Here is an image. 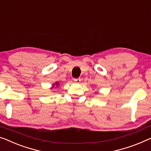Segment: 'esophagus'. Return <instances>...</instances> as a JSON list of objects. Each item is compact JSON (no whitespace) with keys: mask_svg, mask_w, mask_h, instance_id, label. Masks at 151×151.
I'll return each instance as SVG.
<instances>
[{"mask_svg":"<svg viewBox=\"0 0 151 151\" xmlns=\"http://www.w3.org/2000/svg\"><path fill=\"white\" fill-rule=\"evenodd\" d=\"M73 81H74V82L76 83H79L80 81H81V78H74Z\"/></svg>","mask_w":151,"mask_h":151,"instance_id":"34e87169","label":"esophagus"}]
</instances>
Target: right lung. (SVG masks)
<instances>
[{"mask_svg":"<svg viewBox=\"0 0 151 151\" xmlns=\"http://www.w3.org/2000/svg\"><path fill=\"white\" fill-rule=\"evenodd\" d=\"M55 86H56V87H58V86H59V82H58V81H57V82H55V83H53V85H52V87H51V89H53V87H55Z\"/></svg>","mask_w":151,"mask_h":151,"instance_id":"obj_1","label":"right lung"}]
</instances>
